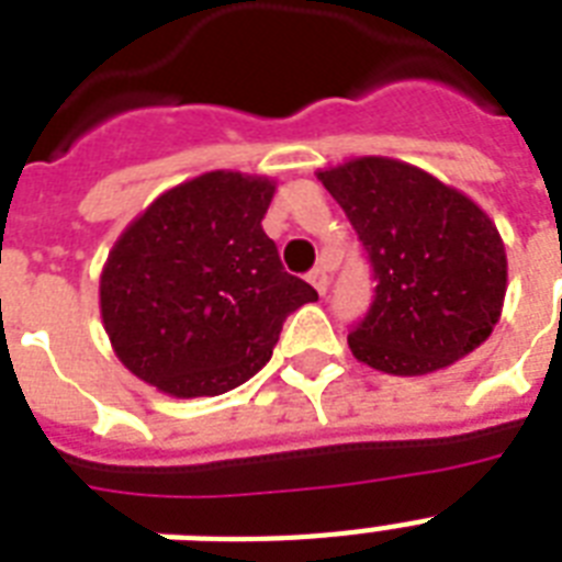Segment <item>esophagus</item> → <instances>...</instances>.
<instances>
[{"label": "esophagus", "mask_w": 562, "mask_h": 562, "mask_svg": "<svg viewBox=\"0 0 562 562\" xmlns=\"http://www.w3.org/2000/svg\"><path fill=\"white\" fill-rule=\"evenodd\" d=\"M308 282L315 285L317 294H326V289H329V271L321 265V268H315V271L308 273Z\"/></svg>", "instance_id": "34e87169"}]
</instances>
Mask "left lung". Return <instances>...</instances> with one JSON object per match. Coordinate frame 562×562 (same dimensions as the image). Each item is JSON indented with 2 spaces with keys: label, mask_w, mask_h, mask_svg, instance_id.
<instances>
[{
  "label": "left lung",
  "mask_w": 562,
  "mask_h": 562,
  "mask_svg": "<svg viewBox=\"0 0 562 562\" xmlns=\"http://www.w3.org/2000/svg\"><path fill=\"white\" fill-rule=\"evenodd\" d=\"M317 180L373 265V306L347 338L356 359L382 373L426 375L487 341L505 306L507 256L479 203L391 157H356Z\"/></svg>",
  "instance_id": "obj_1"
}]
</instances>
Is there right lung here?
Listing matches in <instances>:
<instances>
[{"instance_id":"1","label":"right lung","mask_w":562,"mask_h":562,"mask_svg":"<svg viewBox=\"0 0 562 562\" xmlns=\"http://www.w3.org/2000/svg\"><path fill=\"white\" fill-rule=\"evenodd\" d=\"M273 192L271 178L206 171L162 192L116 238L99 306L136 379L178 400L233 391L271 359L282 321L315 303L265 236Z\"/></svg>"}]
</instances>
